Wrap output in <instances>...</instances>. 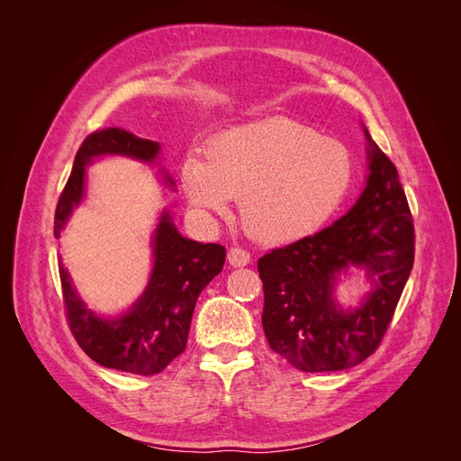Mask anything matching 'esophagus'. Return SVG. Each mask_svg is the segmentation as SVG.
I'll list each match as a JSON object with an SVG mask.
<instances>
[{"instance_id": "34e87169", "label": "esophagus", "mask_w": 461, "mask_h": 461, "mask_svg": "<svg viewBox=\"0 0 461 461\" xmlns=\"http://www.w3.org/2000/svg\"><path fill=\"white\" fill-rule=\"evenodd\" d=\"M227 258H229V263L232 265V267H244V265L249 263V254L244 248H230Z\"/></svg>"}]
</instances>
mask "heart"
I'll use <instances>...</instances> for the list:
<instances>
[{
  "label": "heart",
  "instance_id": "1",
  "mask_svg": "<svg viewBox=\"0 0 461 461\" xmlns=\"http://www.w3.org/2000/svg\"><path fill=\"white\" fill-rule=\"evenodd\" d=\"M205 161L188 156L180 180L188 202L225 215L242 200L254 239L288 244L317 232L339 212L354 183L350 148L288 117L248 122L209 138Z\"/></svg>",
  "mask_w": 461,
  "mask_h": 461
}]
</instances>
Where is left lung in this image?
<instances>
[{
    "mask_svg": "<svg viewBox=\"0 0 461 461\" xmlns=\"http://www.w3.org/2000/svg\"><path fill=\"white\" fill-rule=\"evenodd\" d=\"M369 142V178L356 205L330 227L258 261L261 323L271 350L305 373L340 371L367 359L393 321L415 256L413 217L396 165ZM364 264L375 288L354 312L331 300L333 275Z\"/></svg>",
    "mask_w": 461,
    "mask_h": 461,
    "instance_id": "left-lung-1",
    "label": "left lung"
}]
</instances>
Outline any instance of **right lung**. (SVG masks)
I'll return each mask as SVG.
<instances>
[{"label": "right lung", "mask_w": 461, "mask_h": 461, "mask_svg": "<svg viewBox=\"0 0 461 461\" xmlns=\"http://www.w3.org/2000/svg\"><path fill=\"white\" fill-rule=\"evenodd\" d=\"M158 151V142L117 127L88 134L77 151L71 176L55 207V239L61 236L68 215L85 194V167L92 158L121 153L151 161ZM169 183L173 185L171 178ZM153 258L151 278L142 298L117 319H102L86 310L63 265L59 267L68 329L95 364L136 375H156L186 350L196 300L225 265V246L185 239L169 215L163 213L153 239Z\"/></svg>", "instance_id": "add662e5"}]
</instances>
